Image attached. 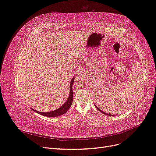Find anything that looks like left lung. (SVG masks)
I'll use <instances>...</instances> for the list:
<instances>
[{
	"instance_id": "left-lung-1",
	"label": "left lung",
	"mask_w": 156,
	"mask_h": 156,
	"mask_svg": "<svg viewBox=\"0 0 156 156\" xmlns=\"http://www.w3.org/2000/svg\"><path fill=\"white\" fill-rule=\"evenodd\" d=\"M95 106H96V105H95ZM96 108H97V109H98V110L99 111H100V112H101L102 113H103V114H105V115H108V116H111V115H110L109 114H107V113H105V112H103V111H102L101 110H100V108H99L98 107H97L96 106ZM111 116H112V115H111Z\"/></svg>"
}]
</instances>
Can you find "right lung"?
Segmentation results:
<instances>
[{
    "label": "right lung",
    "mask_w": 156,
    "mask_h": 156,
    "mask_svg": "<svg viewBox=\"0 0 156 156\" xmlns=\"http://www.w3.org/2000/svg\"><path fill=\"white\" fill-rule=\"evenodd\" d=\"M74 78L75 77H73L72 78V79L71 80V82H70V92H69V96L68 100H66L64 105H62V106H61L60 107H59L58 109H56L55 111H51V112H39L37 111H35L34 109H32L36 112L37 113H38L40 115H41L43 116H48V117H56V116H61L64 115V113L68 111V110L70 108L71 105L72 104V102H73V90H72V85H73V81H74Z\"/></svg>",
    "instance_id": "1"
}]
</instances>
